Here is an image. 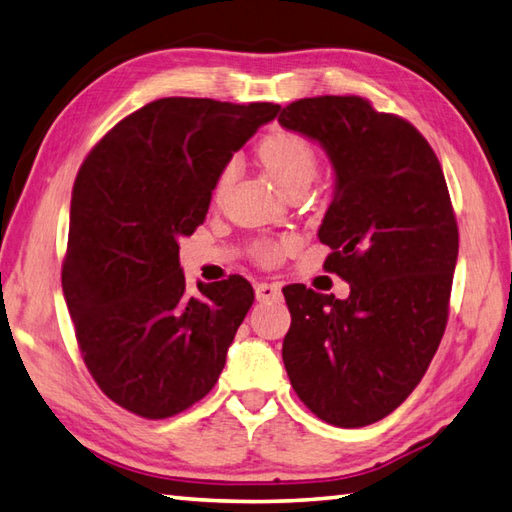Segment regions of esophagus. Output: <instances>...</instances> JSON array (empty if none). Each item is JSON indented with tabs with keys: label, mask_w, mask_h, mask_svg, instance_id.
<instances>
[{
	"label": "esophagus",
	"mask_w": 512,
	"mask_h": 512,
	"mask_svg": "<svg viewBox=\"0 0 512 512\" xmlns=\"http://www.w3.org/2000/svg\"><path fill=\"white\" fill-rule=\"evenodd\" d=\"M255 297L257 301H281V288L277 284H262L255 286Z\"/></svg>",
	"instance_id": "esophagus-1"
}]
</instances>
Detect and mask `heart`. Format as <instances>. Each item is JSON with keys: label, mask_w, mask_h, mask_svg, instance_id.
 Here are the masks:
<instances>
[{"label": "heart", "mask_w": 512, "mask_h": 512, "mask_svg": "<svg viewBox=\"0 0 512 512\" xmlns=\"http://www.w3.org/2000/svg\"><path fill=\"white\" fill-rule=\"evenodd\" d=\"M257 154L266 171L284 191L306 189L319 171V151L308 136L295 129H273L257 145ZM239 171V158H228L215 178V193L231 187ZM295 248L292 239H270L255 246V257L259 264L273 266L279 259Z\"/></svg>", "instance_id": "b5f03b06"}]
</instances>
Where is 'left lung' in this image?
<instances>
[{
  "label": "left lung",
  "instance_id": "1",
  "mask_svg": "<svg viewBox=\"0 0 512 512\" xmlns=\"http://www.w3.org/2000/svg\"><path fill=\"white\" fill-rule=\"evenodd\" d=\"M279 123L332 160L323 268L350 284L347 299L284 288L292 323L281 356L314 416L365 427L416 389L447 328L460 246L449 187L427 138L363 96L299 99Z\"/></svg>",
  "mask_w": 512,
  "mask_h": 512
}]
</instances>
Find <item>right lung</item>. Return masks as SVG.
Returning <instances> with one entry per match:
<instances>
[{"label": "right lung", "mask_w": 512, "mask_h": 512, "mask_svg": "<svg viewBox=\"0 0 512 512\" xmlns=\"http://www.w3.org/2000/svg\"><path fill=\"white\" fill-rule=\"evenodd\" d=\"M275 103L158 99L107 132L76 173L61 284L96 385L147 420L215 387L255 292L244 277L187 292L178 239L198 228L224 162Z\"/></svg>", "instance_id": "1"}]
</instances>
